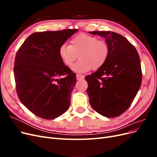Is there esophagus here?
I'll return each mask as SVG.
<instances>
[{
    "mask_svg": "<svg viewBox=\"0 0 157 157\" xmlns=\"http://www.w3.org/2000/svg\"><path fill=\"white\" fill-rule=\"evenodd\" d=\"M76 77H77V80H80V79H84V76L82 75H80V74H77V75H76Z\"/></svg>",
    "mask_w": 157,
    "mask_h": 157,
    "instance_id": "obj_1",
    "label": "esophagus"
}]
</instances>
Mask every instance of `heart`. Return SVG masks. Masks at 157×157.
I'll use <instances>...</instances> for the list:
<instances>
[{"label":"heart","instance_id":"b5f03b06","mask_svg":"<svg viewBox=\"0 0 157 157\" xmlns=\"http://www.w3.org/2000/svg\"><path fill=\"white\" fill-rule=\"evenodd\" d=\"M109 46L105 41L88 35H79L70 40V44H62L58 54L63 63L71 67L77 59L72 69L77 73H85L91 69L98 70L106 63L109 58Z\"/></svg>","mask_w":157,"mask_h":157}]
</instances>
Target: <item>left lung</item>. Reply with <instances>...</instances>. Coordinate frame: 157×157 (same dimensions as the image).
Instances as JSON below:
<instances>
[{
	"instance_id": "8db88e82",
	"label": "left lung",
	"mask_w": 157,
	"mask_h": 157,
	"mask_svg": "<svg viewBox=\"0 0 157 157\" xmlns=\"http://www.w3.org/2000/svg\"><path fill=\"white\" fill-rule=\"evenodd\" d=\"M105 38L109 58L103 67L85 77L90 105L100 115L114 118L125 112L139 91L142 80L137 50L125 37L111 31H91Z\"/></svg>"
}]
</instances>
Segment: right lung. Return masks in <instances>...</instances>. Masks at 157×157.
<instances>
[{
    "mask_svg": "<svg viewBox=\"0 0 157 157\" xmlns=\"http://www.w3.org/2000/svg\"><path fill=\"white\" fill-rule=\"evenodd\" d=\"M78 29L31 34L16 53L13 75L21 102L37 117L50 120L71 104L76 74L61 61L58 50Z\"/></svg>",
    "mask_w": 157,
    "mask_h": 157,
    "instance_id": "1",
    "label": "right lung"
}]
</instances>
